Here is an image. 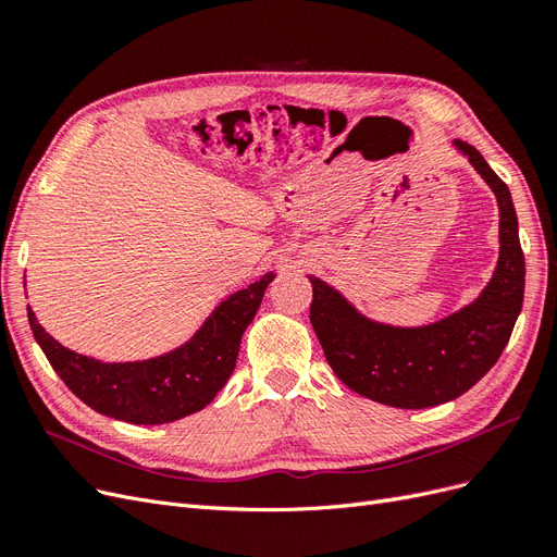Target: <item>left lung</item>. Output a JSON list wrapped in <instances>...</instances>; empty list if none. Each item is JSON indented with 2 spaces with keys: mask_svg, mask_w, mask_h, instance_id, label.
<instances>
[{
  "mask_svg": "<svg viewBox=\"0 0 557 557\" xmlns=\"http://www.w3.org/2000/svg\"><path fill=\"white\" fill-rule=\"evenodd\" d=\"M453 146L491 185L499 207V260L483 293L436 323L395 327L367 318L332 285H313L311 325L332 372L350 391L397 409H428L465 395L509 344L525 293V258L511 193L474 146Z\"/></svg>",
  "mask_w": 557,
  "mask_h": 557,
  "instance_id": "obj_1",
  "label": "left lung"
}]
</instances>
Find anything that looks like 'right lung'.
<instances>
[{"instance_id":"obj_1","label":"right lung","mask_w":557,"mask_h":557,"mask_svg":"<svg viewBox=\"0 0 557 557\" xmlns=\"http://www.w3.org/2000/svg\"><path fill=\"white\" fill-rule=\"evenodd\" d=\"M274 276L267 272L248 288L232 293L178 348L139 362H102L81 356L55 342L29 307L27 318L50 367L81 401L132 425H162L201 411L227 383L242 336Z\"/></svg>"}]
</instances>
